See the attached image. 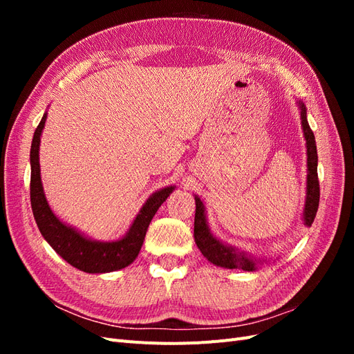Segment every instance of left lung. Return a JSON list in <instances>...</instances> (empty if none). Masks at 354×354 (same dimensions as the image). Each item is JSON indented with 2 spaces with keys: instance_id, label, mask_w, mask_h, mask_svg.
I'll return each mask as SVG.
<instances>
[{
  "instance_id": "obj_1",
  "label": "left lung",
  "mask_w": 354,
  "mask_h": 354,
  "mask_svg": "<svg viewBox=\"0 0 354 354\" xmlns=\"http://www.w3.org/2000/svg\"><path fill=\"white\" fill-rule=\"evenodd\" d=\"M299 111H301V125L304 131V138L307 145V195H306V205H304V224L312 226L315 221L316 212L319 208V178H317V149L316 140L312 128L307 121V111L303 102H298ZM196 202V212H195V229L194 236L198 245L199 251L203 257L212 264L226 267V269H241L245 272H254L259 267V263L251 257L246 255L242 251H236L229 245H224L208 229L207 218H205V208H203L202 201L195 196Z\"/></svg>"
}]
</instances>
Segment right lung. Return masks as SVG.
<instances>
[{
    "label": "right lung",
    "mask_w": 354,
    "mask_h": 354,
    "mask_svg": "<svg viewBox=\"0 0 354 354\" xmlns=\"http://www.w3.org/2000/svg\"><path fill=\"white\" fill-rule=\"evenodd\" d=\"M47 113L42 116L30 146V207L44 239L63 260L85 273H108L131 264L142 250L149 224L155 212L169 196L174 186L160 189L146 201L125 236L115 242H99L82 236L62 223L50 209L39 176V142Z\"/></svg>",
    "instance_id": "obj_1"
}]
</instances>
